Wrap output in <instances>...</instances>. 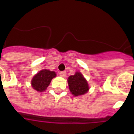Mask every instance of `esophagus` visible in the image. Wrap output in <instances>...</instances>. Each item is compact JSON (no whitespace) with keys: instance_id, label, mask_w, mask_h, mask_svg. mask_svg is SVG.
Instances as JSON below:
<instances>
[{"instance_id":"obj_1","label":"esophagus","mask_w":134,"mask_h":134,"mask_svg":"<svg viewBox=\"0 0 134 134\" xmlns=\"http://www.w3.org/2000/svg\"><path fill=\"white\" fill-rule=\"evenodd\" d=\"M60 76H61L62 77H65L66 76V71H62V72H60Z\"/></svg>"}]
</instances>
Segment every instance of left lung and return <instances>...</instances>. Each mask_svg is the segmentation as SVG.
Here are the masks:
<instances>
[{
	"instance_id": "8db88e82",
	"label": "left lung",
	"mask_w": 134,
	"mask_h": 134,
	"mask_svg": "<svg viewBox=\"0 0 134 134\" xmlns=\"http://www.w3.org/2000/svg\"><path fill=\"white\" fill-rule=\"evenodd\" d=\"M68 86L72 94L74 96L82 95L88 91L87 81L80 72H76L74 75L70 76L68 80Z\"/></svg>"
}]
</instances>
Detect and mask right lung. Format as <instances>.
Here are the masks:
<instances>
[{
	"mask_svg": "<svg viewBox=\"0 0 134 134\" xmlns=\"http://www.w3.org/2000/svg\"><path fill=\"white\" fill-rule=\"evenodd\" d=\"M55 72L48 70H42L34 76L31 80L32 87L40 92L44 91L49 86L51 80L55 77Z\"/></svg>",
	"mask_w": 134,
	"mask_h": 134,
	"instance_id": "right-lung-1",
	"label": "right lung"
}]
</instances>
